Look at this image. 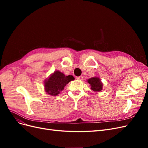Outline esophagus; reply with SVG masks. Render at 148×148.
<instances>
[{"mask_svg":"<svg viewBox=\"0 0 148 148\" xmlns=\"http://www.w3.org/2000/svg\"><path fill=\"white\" fill-rule=\"evenodd\" d=\"M77 79L78 80H79V81H82V80L83 79V77H82V76H80V77H77Z\"/></svg>","mask_w":148,"mask_h":148,"instance_id":"obj_1","label":"esophagus"}]
</instances>
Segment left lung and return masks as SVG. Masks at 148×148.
<instances>
[{
  "label": "left lung",
  "mask_w": 148,
  "mask_h": 148,
  "mask_svg": "<svg viewBox=\"0 0 148 148\" xmlns=\"http://www.w3.org/2000/svg\"><path fill=\"white\" fill-rule=\"evenodd\" d=\"M88 82L90 84L91 89L95 92H99L102 89V83L99 78L92 77L88 79Z\"/></svg>",
  "instance_id": "left-lung-1"
}]
</instances>
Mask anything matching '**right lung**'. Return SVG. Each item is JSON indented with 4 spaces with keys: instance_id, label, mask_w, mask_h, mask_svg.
Instances as JSON below:
<instances>
[{
    "instance_id": "add662e5",
    "label": "right lung",
    "mask_w": 148,
    "mask_h": 148,
    "mask_svg": "<svg viewBox=\"0 0 148 148\" xmlns=\"http://www.w3.org/2000/svg\"><path fill=\"white\" fill-rule=\"evenodd\" d=\"M73 79L75 78L72 75L65 76L63 73L57 70L44 82L45 91L51 96H57L64 90L67 84Z\"/></svg>"
}]
</instances>
